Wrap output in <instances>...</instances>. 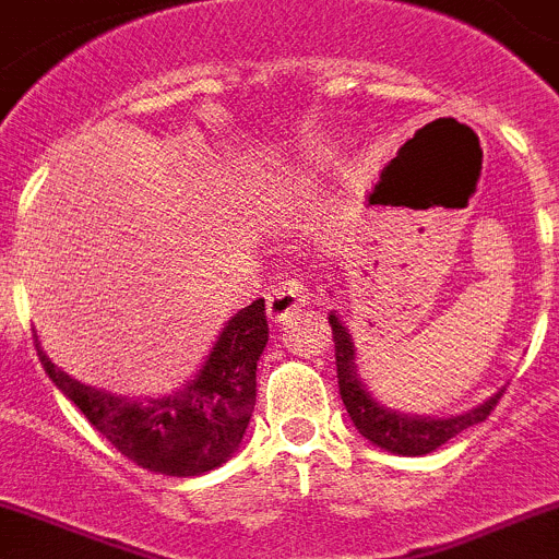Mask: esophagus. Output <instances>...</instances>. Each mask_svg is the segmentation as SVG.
<instances>
[{
  "label": "esophagus",
  "mask_w": 559,
  "mask_h": 559,
  "mask_svg": "<svg viewBox=\"0 0 559 559\" xmlns=\"http://www.w3.org/2000/svg\"><path fill=\"white\" fill-rule=\"evenodd\" d=\"M305 294H307V285L296 276H285L283 283L271 285L269 296H265V305H269V319L274 324L280 321H288L294 316V310H299L305 305Z\"/></svg>",
  "instance_id": "esophagus-1"
}]
</instances>
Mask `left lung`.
Instances as JSON below:
<instances>
[{
  "instance_id": "left-lung-1",
  "label": "left lung",
  "mask_w": 559,
  "mask_h": 559,
  "mask_svg": "<svg viewBox=\"0 0 559 559\" xmlns=\"http://www.w3.org/2000/svg\"><path fill=\"white\" fill-rule=\"evenodd\" d=\"M332 337H335V366H337V388H341V399L346 404V413L355 421L357 432L366 440H371L373 447L385 449L391 454H404V457H418V454H429L438 447H443L449 438L460 435L463 429L474 427V424L485 421L490 416V409L501 399L504 388L499 393L483 402L479 407L468 409L463 416L452 418H432V416H407L399 409L382 407L366 385L357 377L355 366V343H352L349 330L341 324L335 313H330Z\"/></svg>"
}]
</instances>
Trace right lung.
Instances as JSON below:
<instances>
[{"label": "right lung", "mask_w": 559, "mask_h": 559, "mask_svg": "<svg viewBox=\"0 0 559 559\" xmlns=\"http://www.w3.org/2000/svg\"><path fill=\"white\" fill-rule=\"evenodd\" d=\"M269 343L265 301L238 310L224 324L207 360L182 391L127 399L82 385L60 371L35 335L40 366L80 413L141 468L166 477H199L238 452L258 391V360Z\"/></svg>", "instance_id": "right-lung-1"}]
</instances>
